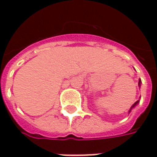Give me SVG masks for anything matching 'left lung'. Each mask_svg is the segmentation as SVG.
<instances>
[{
    "label": "left lung",
    "instance_id": "8db88e82",
    "mask_svg": "<svg viewBox=\"0 0 157 157\" xmlns=\"http://www.w3.org/2000/svg\"><path fill=\"white\" fill-rule=\"evenodd\" d=\"M141 82H142L141 80H139V84H138V85H139V86H141ZM139 101H140V100H137L136 102H135V104H134V105L131 106V108H130V110H129V113L131 112V110H132V108H133V107H135V106H136V105H137L138 103H139Z\"/></svg>",
    "mask_w": 157,
    "mask_h": 157
}]
</instances>
